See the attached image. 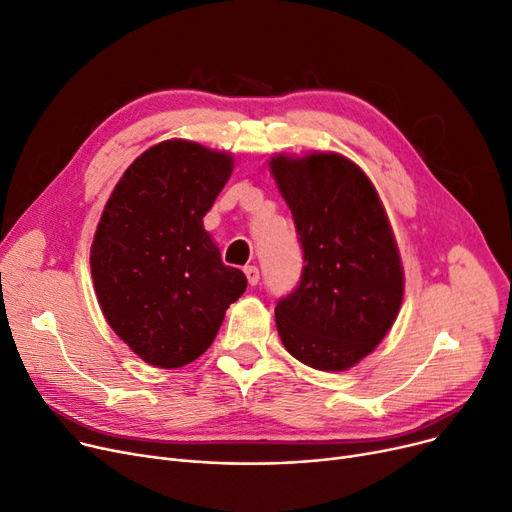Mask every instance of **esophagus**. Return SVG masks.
<instances>
[{
  "label": "esophagus",
  "mask_w": 512,
  "mask_h": 512,
  "mask_svg": "<svg viewBox=\"0 0 512 512\" xmlns=\"http://www.w3.org/2000/svg\"><path fill=\"white\" fill-rule=\"evenodd\" d=\"M245 276H247V280H249L251 286H257V284H259V270H257L255 265H247V267H245Z\"/></svg>",
  "instance_id": "obj_1"
}]
</instances>
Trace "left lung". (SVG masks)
Returning <instances> with one entry per match:
<instances>
[{
	"mask_svg": "<svg viewBox=\"0 0 512 512\" xmlns=\"http://www.w3.org/2000/svg\"><path fill=\"white\" fill-rule=\"evenodd\" d=\"M270 170L305 261L299 286L276 305L278 334L301 363L344 371L384 340L405 292L386 209L365 172L338 153L276 155Z\"/></svg>",
	"mask_w": 512,
	"mask_h": 512,
	"instance_id": "left-lung-1",
	"label": "left lung"
}]
</instances>
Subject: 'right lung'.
Listing matches in <instances>:
<instances>
[{"label":"right lung","mask_w":512,"mask_h":512,"mask_svg":"<svg viewBox=\"0 0 512 512\" xmlns=\"http://www.w3.org/2000/svg\"><path fill=\"white\" fill-rule=\"evenodd\" d=\"M234 168L230 153L164 141L132 161L91 245L97 301L145 363L176 369L201 357L247 288L203 228Z\"/></svg>","instance_id":"right-lung-1"}]
</instances>
